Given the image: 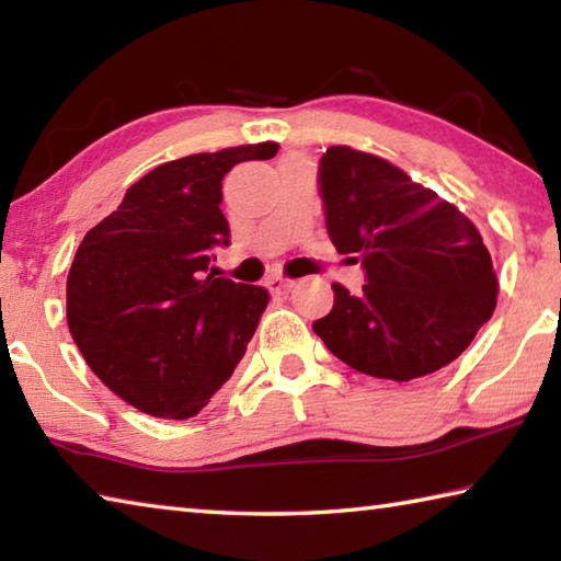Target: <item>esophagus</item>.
Instances as JSON below:
<instances>
[{
  "instance_id": "esophagus-1",
  "label": "esophagus",
  "mask_w": 561,
  "mask_h": 561,
  "mask_svg": "<svg viewBox=\"0 0 561 561\" xmlns=\"http://www.w3.org/2000/svg\"><path fill=\"white\" fill-rule=\"evenodd\" d=\"M291 287H294V282L287 279V277H270L267 279V289L274 291V294H284V291H289Z\"/></svg>"
}]
</instances>
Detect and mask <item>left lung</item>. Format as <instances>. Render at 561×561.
Masks as SVG:
<instances>
[{"label": "left lung", "mask_w": 561, "mask_h": 561, "mask_svg": "<svg viewBox=\"0 0 561 561\" xmlns=\"http://www.w3.org/2000/svg\"><path fill=\"white\" fill-rule=\"evenodd\" d=\"M327 230L364 264L366 284H334L317 336L356 371L391 381L428 376L458 358L497 304V274L482 234L453 203L364 150L321 158Z\"/></svg>", "instance_id": "1"}]
</instances>
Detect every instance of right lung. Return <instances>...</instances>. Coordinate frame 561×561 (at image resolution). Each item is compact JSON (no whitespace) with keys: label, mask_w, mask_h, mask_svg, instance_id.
<instances>
[{"label":"right lung","mask_w":561,"mask_h":561,"mask_svg":"<svg viewBox=\"0 0 561 561\" xmlns=\"http://www.w3.org/2000/svg\"><path fill=\"white\" fill-rule=\"evenodd\" d=\"M277 150L264 140L158 165L76 250L69 331L91 371L138 411L187 421L242 360L270 291L207 274V264L230 237L225 173Z\"/></svg>","instance_id":"add662e5"}]
</instances>
